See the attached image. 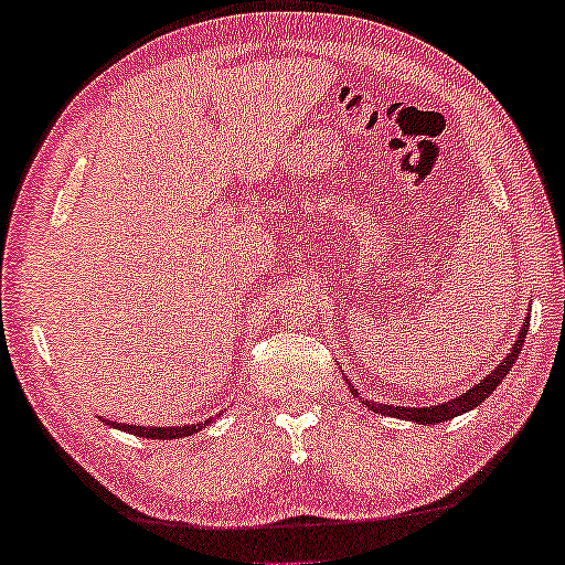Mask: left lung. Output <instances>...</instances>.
I'll return each mask as SVG.
<instances>
[{
	"instance_id": "left-lung-1",
	"label": "left lung",
	"mask_w": 565,
	"mask_h": 565,
	"mask_svg": "<svg viewBox=\"0 0 565 565\" xmlns=\"http://www.w3.org/2000/svg\"><path fill=\"white\" fill-rule=\"evenodd\" d=\"M525 334H527V317H525L523 327H521V334H518L515 344L508 352L505 360L500 362L495 370L488 374V377H482L476 384V387L465 390L460 397H455L450 402H443V405H435V407H395V405H377V402H366L364 399V405L370 407L372 412H382V415H390V417H402V419H409V423H419V425H435V423H445V419L458 417V415H462V412L478 407L480 402H486L488 395L495 392V387L500 382H503L505 374L513 370L518 354H521V349H523ZM349 390H352V395H356L354 387H349Z\"/></svg>"
}]
</instances>
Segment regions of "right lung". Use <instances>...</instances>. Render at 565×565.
I'll return each instance as SVG.
<instances>
[{
	"label": "right lung",
	"mask_w": 565,
	"mask_h": 565,
	"mask_svg": "<svg viewBox=\"0 0 565 565\" xmlns=\"http://www.w3.org/2000/svg\"><path fill=\"white\" fill-rule=\"evenodd\" d=\"M107 425L125 429V433L130 435H138V437H150V440H178V437H188L193 433H199L205 425H209V419L201 425H183V427H142V425H120V423H110V419H105Z\"/></svg>",
	"instance_id": "add662e5"
}]
</instances>
